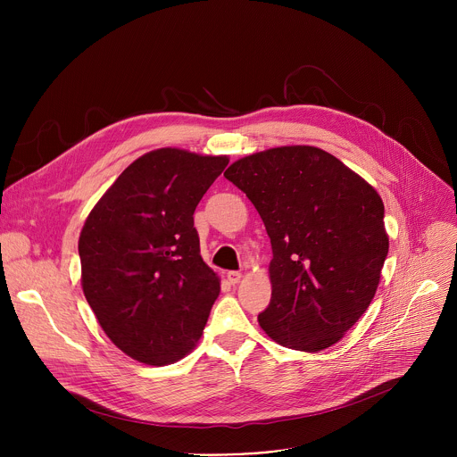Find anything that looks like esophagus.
<instances>
[{"instance_id":"esophagus-1","label":"esophagus","mask_w":457,"mask_h":457,"mask_svg":"<svg viewBox=\"0 0 457 457\" xmlns=\"http://www.w3.org/2000/svg\"><path fill=\"white\" fill-rule=\"evenodd\" d=\"M226 277H228V282L231 286H237L240 282V278H242V273L240 271H229Z\"/></svg>"}]
</instances>
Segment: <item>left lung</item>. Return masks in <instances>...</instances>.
I'll use <instances>...</instances> for the list:
<instances>
[{"instance_id":"left-lung-1","label":"left lung","mask_w":457,"mask_h":457,"mask_svg":"<svg viewBox=\"0 0 457 457\" xmlns=\"http://www.w3.org/2000/svg\"><path fill=\"white\" fill-rule=\"evenodd\" d=\"M224 177L271 238V302L258 314L277 344L318 353L370 305L388 253L383 201L363 177L316 146L289 145L235 161Z\"/></svg>"}]
</instances>
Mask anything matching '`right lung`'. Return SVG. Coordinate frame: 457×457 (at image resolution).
Wrapping results in <instances>:
<instances>
[{
	"label": "right lung",
	"instance_id": "1",
	"mask_svg": "<svg viewBox=\"0 0 457 457\" xmlns=\"http://www.w3.org/2000/svg\"><path fill=\"white\" fill-rule=\"evenodd\" d=\"M228 155L157 148L129 164L79 235L81 287L101 329L146 365L184 358L220 293L201 256L193 213Z\"/></svg>",
	"mask_w": 457,
	"mask_h": 457
}]
</instances>
